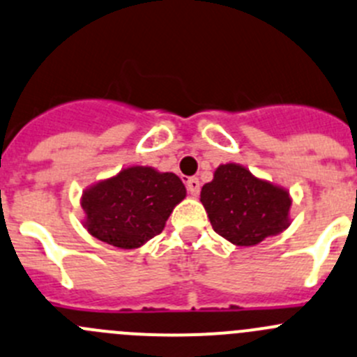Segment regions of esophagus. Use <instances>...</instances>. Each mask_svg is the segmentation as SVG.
<instances>
[{
    "label": "esophagus",
    "mask_w": 357,
    "mask_h": 357,
    "mask_svg": "<svg viewBox=\"0 0 357 357\" xmlns=\"http://www.w3.org/2000/svg\"><path fill=\"white\" fill-rule=\"evenodd\" d=\"M186 190L192 197H199L200 193V181L197 178H188L186 179Z\"/></svg>",
    "instance_id": "1"
}]
</instances>
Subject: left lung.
I'll return each instance as SVG.
<instances>
[{"mask_svg": "<svg viewBox=\"0 0 357 357\" xmlns=\"http://www.w3.org/2000/svg\"><path fill=\"white\" fill-rule=\"evenodd\" d=\"M214 231L237 245H255L289 225L286 190L255 178L237 164L220 165L200 192Z\"/></svg>", "mask_w": 357, "mask_h": 357, "instance_id": "1", "label": "left lung"}]
</instances>
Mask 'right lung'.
I'll return each mask as SVG.
<instances>
[{"instance_id": "right-lung-1", "label": "right lung", "mask_w": 357, "mask_h": 357, "mask_svg": "<svg viewBox=\"0 0 357 357\" xmlns=\"http://www.w3.org/2000/svg\"><path fill=\"white\" fill-rule=\"evenodd\" d=\"M186 195L181 179L151 167L123 169L83 193L85 227L96 238L132 249L160 234L176 204Z\"/></svg>"}]
</instances>
